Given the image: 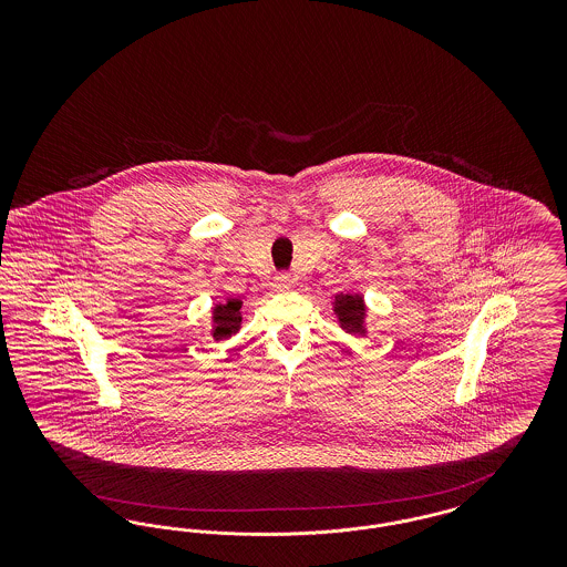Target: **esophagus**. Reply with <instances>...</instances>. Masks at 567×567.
<instances>
[{"label": "esophagus", "mask_w": 567, "mask_h": 567, "mask_svg": "<svg viewBox=\"0 0 567 567\" xmlns=\"http://www.w3.org/2000/svg\"><path fill=\"white\" fill-rule=\"evenodd\" d=\"M274 287H276L278 291H287V289L291 287V276H289V274H278V276L274 278Z\"/></svg>", "instance_id": "1"}]
</instances>
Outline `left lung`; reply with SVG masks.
Instances as JSON below:
<instances>
[{
  "instance_id": "obj_1",
  "label": "left lung",
  "mask_w": 567,
  "mask_h": 567,
  "mask_svg": "<svg viewBox=\"0 0 567 567\" xmlns=\"http://www.w3.org/2000/svg\"><path fill=\"white\" fill-rule=\"evenodd\" d=\"M333 312L340 321V327L357 336V333H365V303L363 297L351 296V293H338L336 301H333Z\"/></svg>"
}]
</instances>
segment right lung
Returning a JSON list of instances; mask_svg holds the SVG:
<instances>
[{
    "mask_svg": "<svg viewBox=\"0 0 567 567\" xmlns=\"http://www.w3.org/2000/svg\"><path fill=\"white\" fill-rule=\"evenodd\" d=\"M243 301L240 299H227L225 303H216L215 317H213V338L215 340H225L231 338L234 333H238L240 324H243V315H240Z\"/></svg>",
    "mask_w": 567,
    "mask_h": 567,
    "instance_id": "add662e5",
    "label": "right lung"
}]
</instances>
